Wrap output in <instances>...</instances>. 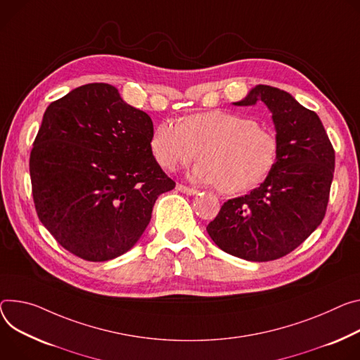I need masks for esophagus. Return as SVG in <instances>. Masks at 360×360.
Listing matches in <instances>:
<instances>
[{"label":"esophagus","instance_id":"34e87169","mask_svg":"<svg viewBox=\"0 0 360 360\" xmlns=\"http://www.w3.org/2000/svg\"><path fill=\"white\" fill-rule=\"evenodd\" d=\"M176 189H178L179 192H182V193H186V195H195V193H198L197 189L191 188V186H186V185H184V184H178V185H176Z\"/></svg>","mask_w":360,"mask_h":360}]
</instances>
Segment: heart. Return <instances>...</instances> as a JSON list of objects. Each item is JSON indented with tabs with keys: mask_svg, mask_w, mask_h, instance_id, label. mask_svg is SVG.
<instances>
[{
	"mask_svg": "<svg viewBox=\"0 0 360 360\" xmlns=\"http://www.w3.org/2000/svg\"><path fill=\"white\" fill-rule=\"evenodd\" d=\"M162 168L175 171L202 159L193 176L218 184L224 193L248 191L263 181L277 159V138L245 115L211 110L184 117L179 123H158L149 139Z\"/></svg>",
	"mask_w": 360,
	"mask_h": 360,
	"instance_id": "obj_1",
	"label": "heart"
}]
</instances>
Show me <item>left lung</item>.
Segmentation results:
<instances>
[{
    "mask_svg": "<svg viewBox=\"0 0 360 360\" xmlns=\"http://www.w3.org/2000/svg\"><path fill=\"white\" fill-rule=\"evenodd\" d=\"M263 102L277 130V159L266 181L244 197L228 200L207 231L225 252L271 261L296 250L328 210L335 149L321 120L277 87L258 84L238 106Z\"/></svg>",
    "mask_w": 360,
    "mask_h": 360,
    "instance_id": "left-lung-1",
    "label": "left lung"
}]
</instances>
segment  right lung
Instances as JSON below:
<instances>
[{
    "label": "right lung",
    "mask_w": 360,
    "mask_h": 360,
    "mask_svg": "<svg viewBox=\"0 0 360 360\" xmlns=\"http://www.w3.org/2000/svg\"><path fill=\"white\" fill-rule=\"evenodd\" d=\"M153 123L116 87L90 83L50 103L30 153L41 224L69 252L108 261L132 248L175 182L152 155Z\"/></svg>",
    "instance_id": "1"
}]
</instances>
